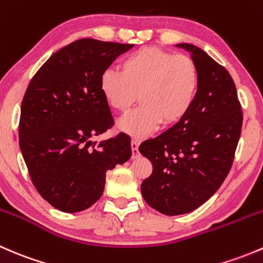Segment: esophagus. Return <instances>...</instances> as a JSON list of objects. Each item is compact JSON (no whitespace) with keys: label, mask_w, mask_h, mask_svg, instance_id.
Instances as JSON below:
<instances>
[{"label":"esophagus","mask_w":263,"mask_h":263,"mask_svg":"<svg viewBox=\"0 0 263 263\" xmlns=\"http://www.w3.org/2000/svg\"><path fill=\"white\" fill-rule=\"evenodd\" d=\"M131 147H132V156L134 158H136V156H139V141H137L136 139H132L131 141Z\"/></svg>","instance_id":"1"}]
</instances>
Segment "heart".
<instances>
[{
	"mask_svg": "<svg viewBox=\"0 0 263 263\" xmlns=\"http://www.w3.org/2000/svg\"><path fill=\"white\" fill-rule=\"evenodd\" d=\"M197 66L188 55L145 47L127 55L119 70L100 76V91L110 108L126 113L137 99L139 107L118 122V129L144 137L159 124L178 122L188 113L198 90Z\"/></svg>",
	"mask_w": 263,
	"mask_h": 263,
	"instance_id": "obj_1",
	"label": "heart"
}]
</instances>
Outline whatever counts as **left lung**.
<instances>
[{
  "label": "left lung",
  "instance_id": "8db88e82",
  "mask_svg": "<svg viewBox=\"0 0 263 263\" xmlns=\"http://www.w3.org/2000/svg\"><path fill=\"white\" fill-rule=\"evenodd\" d=\"M176 47L187 50L197 66V95L182 119L139 147L153 164L142 196L169 216L196 210L219 190L232 168L243 121L229 72L193 44Z\"/></svg>",
  "mask_w": 263,
  "mask_h": 263
}]
</instances>
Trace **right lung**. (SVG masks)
Listing matches in <instances>:
<instances>
[{
	"label": "right lung",
	"mask_w": 263,
	"mask_h": 263,
	"mask_svg": "<svg viewBox=\"0 0 263 263\" xmlns=\"http://www.w3.org/2000/svg\"><path fill=\"white\" fill-rule=\"evenodd\" d=\"M134 44L79 39L39 68L21 103L18 144L42 197L63 213H79L103 195L105 176L131 158L126 134L95 145L113 126L100 76Z\"/></svg>",
	"instance_id": "right-lung-1"
}]
</instances>
